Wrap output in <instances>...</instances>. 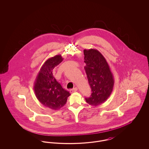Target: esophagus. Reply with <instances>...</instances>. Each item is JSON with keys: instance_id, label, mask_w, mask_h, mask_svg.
Instances as JSON below:
<instances>
[{"instance_id": "obj_1", "label": "esophagus", "mask_w": 149, "mask_h": 149, "mask_svg": "<svg viewBox=\"0 0 149 149\" xmlns=\"http://www.w3.org/2000/svg\"><path fill=\"white\" fill-rule=\"evenodd\" d=\"M78 91V88H77V87H75V88H73V89H71L70 91V92L71 93H72L75 92H77Z\"/></svg>"}]
</instances>
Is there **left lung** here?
I'll use <instances>...</instances> for the list:
<instances>
[{
  "mask_svg": "<svg viewBox=\"0 0 149 149\" xmlns=\"http://www.w3.org/2000/svg\"><path fill=\"white\" fill-rule=\"evenodd\" d=\"M84 67L92 89L90 97L85 98L90 105L97 106L109 98L113 89V76L106 58L98 50H84Z\"/></svg>",
  "mask_w": 149,
  "mask_h": 149,
  "instance_id": "1",
  "label": "left lung"
}]
</instances>
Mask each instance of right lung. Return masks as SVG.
Listing matches in <instances>:
<instances>
[{"label":"right lung","mask_w":149,"mask_h":149,"mask_svg":"<svg viewBox=\"0 0 149 149\" xmlns=\"http://www.w3.org/2000/svg\"><path fill=\"white\" fill-rule=\"evenodd\" d=\"M63 58L61 55L50 57L43 64L36 78L33 89L36 96L44 106L58 110L64 106L70 94L63 88L54 77L52 70Z\"/></svg>","instance_id":"right-lung-1"}]
</instances>
